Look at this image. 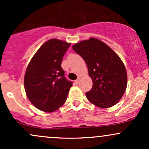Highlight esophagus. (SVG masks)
I'll return each instance as SVG.
<instances>
[{
    "label": "esophagus",
    "mask_w": 149,
    "mask_h": 149,
    "mask_svg": "<svg viewBox=\"0 0 149 149\" xmlns=\"http://www.w3.org/2000/svg\"><path fill=\"white\" fill-rule=\"evenodd\" d=\"M79 81H80V78H78V79L75 80V84H76V85H78V83H79Z\"/></svg>",
    "instance_id": "obj_1"
}]
</instances>
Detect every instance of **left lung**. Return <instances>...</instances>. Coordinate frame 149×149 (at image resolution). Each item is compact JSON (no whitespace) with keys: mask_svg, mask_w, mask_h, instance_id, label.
<instances>
[{"mask_svg":"<svg viewBox=\"0 0 149 149\" xmlns=\"http://www.w3.org/2000/svg\"><path fill=\"white\" fill-rule=\"evenodd\" d=\"M72 47L85 60L93 82L91 90L85 93L88 100L102 109L117 104L125 92L127 81L125 67L118 55L107 44L94 38Z\"/></svg>","mask_w":149,"mask_h":149,"instance_id":"left-lung-1","label":"left lung"}]
</instances>
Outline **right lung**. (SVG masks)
Here are the masks:
<instances>
[{"mask_svg":"<svg viewBox=\"0 0 149 149\" xmlns=\"http://www.w3.org/2000/svg\"><path fill=\"white\" fill-rule=\"evenodd\" d=\"M70 45L63 40L50 39L38 49L27 66L26 94L39 110L53 112L66 102L73 83L65 78L61 64Z\"/></svg>","mask_w":149,"mask_h":149,"instance_id":"1","label":"right lung"}]
</instances>
